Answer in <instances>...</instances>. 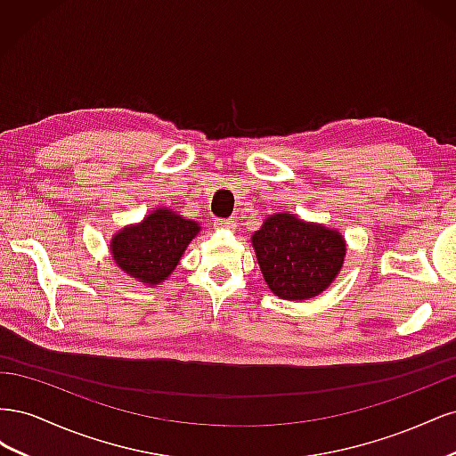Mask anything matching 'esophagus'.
I'll use <instances>...</instances> for the list:
<instances>
[{"label":"esophagus","mask_w":456,"mask_h":456,"mask_svg":"<svg viewBox=\"0 0 456 456\" xmlns=\"http://www.w3.org/2000/svg\"><path fill=\"white\" fill-rule=\"evenodd\" d=\"M215 226H216V228H226V230H233V228H236V220H233V218H216Z\"/></svg>","instance_id":"34e87169"}]
</instances>
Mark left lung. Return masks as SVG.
<instances>
[{
	"label": "left lung",
	"mask_w": 456,
	"mask_h": 456,
	"mask_svg": "<svg viewBox=\"0 0 456 456\" xmlns=\"http://www.w3.org/2000/svg\"><path fill=\"white\" fill-rule=\"evenodd\" d=\"M270 291L283 300L314 298L337 280L346 240L335 228L306 223L293 213H273L251 236Z\"/></svg>",
	"instance_id": "1"
}]
</instances>
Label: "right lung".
Returning a JSON list of instances; mask_svg holds the SVG:
<instances>
[{
    "instance_id": "1",
    "label": "right lung",
    "mask_w": 456,
    "mask_h": 456,
    "mask_svg": "<svg viewBox=\"0 0 456 456\" xmlns=\"http://www.w3.org/2000/svg\"><path fill=\"white\" fill-rule=\"evenodd\" d=\"M201 232L200 223L169 207L148 213L141 223L118 230L110 241V255L129 278L148 287L163 283L181 262L186 247Z\"/></svg>"
}]
</instances>
